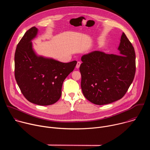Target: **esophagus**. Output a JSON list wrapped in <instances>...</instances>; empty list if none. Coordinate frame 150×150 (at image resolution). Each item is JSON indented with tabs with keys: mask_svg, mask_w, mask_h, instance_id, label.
I'll use <instances>...</instances> for the list:
<instances>
[{
	"mask_svg": "<svg viewBox=\"0 0 150 150\" xmlns=\"http://www.w3.org/2000/svg\"><path fill=\"white\" fill-rule=\"evenodd\" d=\"M80 65H81V62H77V63H76V68H77V69H78L79 68V67H80Z\"/></svg>",
	"mask_w": 150,
	"mask_h": 150,
	"instance_id": "34e87169",
	"label": "esophagus"
}]
</instances>
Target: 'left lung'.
Segmentation results:
<instances>
[{
	"instance_id": "obj_1",
	"label": "left lung",
	"mask_w": 150,
	"mask_h": 150,
	"mask_svg": "<svg viewBox=\"0 0 150 150\" xmlns=\"http://www.w3.org/2000/svg\"><path fill=\"white\" fill-rule=\"evenodd\" d=\"M117 49V54L93 51L81 57L82 93L95 104H108L120 100L133 82L135 53L124 33Z\"/></svg>"
}]
</instances>
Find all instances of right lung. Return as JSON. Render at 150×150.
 I'll return each mask as SVG.
<instances>
[{"label": "right lung", "instance_id": "right-lung-1", "mask_svg": "<svg viewBox=\"0 0 150 150\" xmlns=\"http://www.w3.org/2000/svg\"><path fill=\"white\" fill-rule=\"evenodd\" d=\"M37 33L36 27L31 28L18 44L15 53V77L27 100L40 105H49L60 98L63 82L74 71L77 62L63 63L37 55L31 41Z\"/></svg>", "mask_w": 150, "mask_h": 150}]
</instances>
